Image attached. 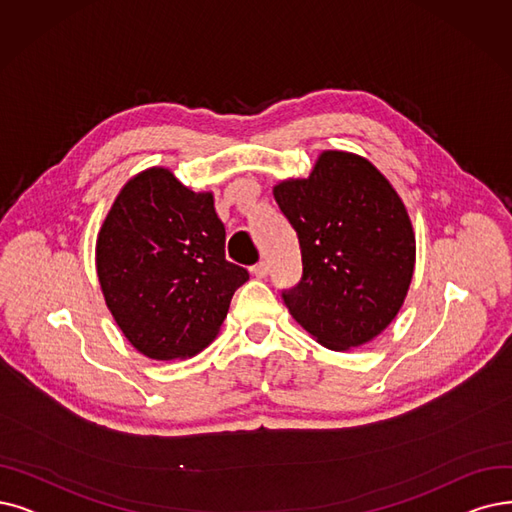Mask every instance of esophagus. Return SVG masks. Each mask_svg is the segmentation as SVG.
Instances as JSON below:
<instances>
[{"label":"esophagus","mask_w":512,"mask_h":512,"mask_svg":"<svg viewBox=\"0 0 512 512\" xmlns=\"http://www.w3.org/2000/svg\"><path fill=\"white\" fill-rule=\"evenodd\" d=\"M252 273L258 277V279H264L269 275V264L264 262V260H260V262H256L254 267H252Z\"/></svg>","instance_id":"1"}]
</instances>
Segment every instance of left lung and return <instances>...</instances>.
<instances>
[{
  "label": "left lung",
  "instance_id": "obj_1",
  "mask_svg": "<svg viewBox=\"0 0 512 512\" xmlns=\"http://www.w3.org/2000/svg\"><path fill=\"white\" fill-rule=\"evenodd\" d=\"M298 235L302 277L281 298L332 351L355 349L395 319L414 275L416 239L395 189L370 161L325 151L309 178L273 189Z\"/></svg>",
  "mask_w": 512,
  "mask_h": 512
}]
</instances>
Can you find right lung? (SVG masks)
I'll use <instances>...</instances> for the list:
<instances>
[{"label": "right lung", "instance_id": "obj_1", "mask_svg": "<svg viewBox=\"0 0 512 512\" xmlns=\"http://www.w3.org/2000/svg\"><path fill=\"white\" fill-rule=\"evenodd\" d=\"M224 224L212 193H193L163 168L134 176L96 241L109 311L136 349L157 361L199 353L250 279L224 258Z\"/></svg>", "mask_w": 512, "mask_h": 512}]
</instances>
